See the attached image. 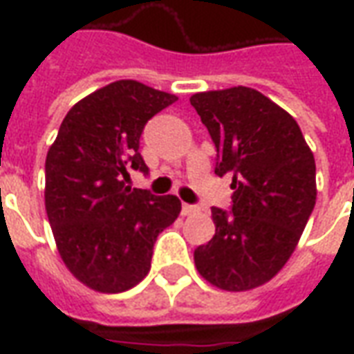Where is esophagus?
<instances>
[{"mask_svg": "<svg viewBox=\"0 0 354 354\" xmlns=\"http://www.w3.org/2000/svg\"><path fill=\"white\" fill-rule=\"evenodd\" d=\"M195 212H199V207L197 205H182V214L192 216Z\"/></svg>", "mask_w": 354, "mask_h": 354, "instance_id": "34e87169", "label": "esophagus"}]
</instances>
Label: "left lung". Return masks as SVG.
Here are the masks:
<instances>
[{"label":"left lung","mask_w":354,"mask_h":354,"mask_svg":"<svg viewBox=\"0 0 354 354\" xmlns=\"http://www.w3.org/2000/svg\"><path fill=\"white\" fill-rule=\"evenodd\" d=\"M216 146L218 176H233L231 208L212 207L214 237L195 266L214 286L241 292L279 273L317 201L315 157L296 119L248 87L193 94Z\"/></svg>","instance_id":"1"}]
</instances>
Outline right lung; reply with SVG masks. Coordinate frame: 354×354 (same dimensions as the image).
<instances>
[{
    "label": "right lung",
    "instance_id": "1",
    "mask_svg": "<svg viewBox=\"0 0 354 354\" xmlns=\"http://www.w3.org/2000/svg\"><path fill=\"white\" fill-rule=\"evenodd\" d=\"M178 98L123 80L77 102L58 129L45 161V208L66 267L88 288L117 294L151 267L159 233L182 203L127 185L147 174L140 155L144 127Z\"/></svg>",
    "mask_w": 354,
    "mask_h": 354
}]
</instances>
